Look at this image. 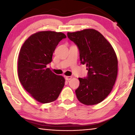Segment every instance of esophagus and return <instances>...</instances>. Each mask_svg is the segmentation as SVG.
<instances>
[{
  "label": "esophagus",
  "instance_id": "1",
  "mask_svg": "<svg viewBox=\"0 0 135 135\" xmlns=\"http://www.w3.org/2000/svg\"><path fill=\"white\" fill-rule=\"evenodd\" d=\"M72 78L71 76H66L65 77V80L67 81H69Z\"/></svg>",
  "mask_w": 135,
  "mask_h": 135
}]
</instances>
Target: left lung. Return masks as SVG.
Listing matches in <instances>:
<instances>
[{
  "mask_svg": "<svg viewBox=\"0 0 135 135\" xmlns=\"http://www.w3.org/2000/svg\"><path fill=\"white\" fill-rule=\"evenodd\" d=\"M67 36L78 46L81 63L86 64L88 70L86 78H79L77 99L86 105L99 104L108 97L115 83L118 73L115 52L110 43L95 29L68 32Z\"/></svg>",
  "mask_w": 135,
  "mask_h": 135,
  "instance_id": "left-lung-1",
  "label": "left lung"
}]
</instances>
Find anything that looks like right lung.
<instances>
[{"label": "right lung", "instance_id": "obj_1", "mask_svg": "<svg viewBox=\"0 0 135 135\" xmlns=\"http://www.w3.org/2000/svg\"><path fill=\"white\" fill-rule=\"evenodd\" d=\"M66 38L61 32L38 31L31 35L21 47L18 75L24 89L42 104L55 100L65 84V79L46 67L59 42Z\"/></svg>", "mask_w": 135, "mask_h": 135}]
</instances>
